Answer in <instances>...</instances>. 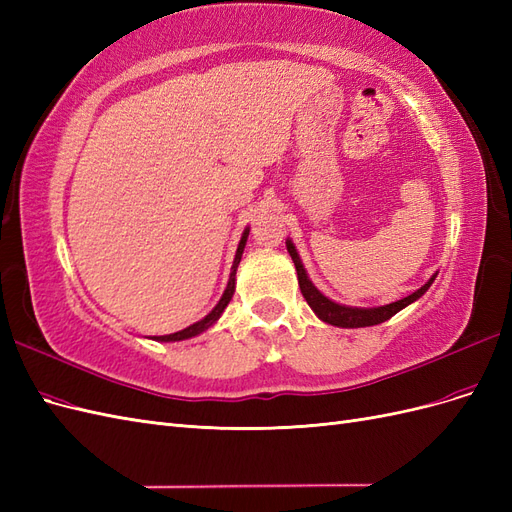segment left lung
I'll return each instance as SVG.
<instances>
[{"label":"left lung","instance_id":"obj_1","mask_svg":"<svg viewBox=\"0 0 512 512\" xmlns=\"http://www.w3.org/2000/svg\"><path fill=\"white\" fill-rule=\"evenodd\" d=\"M286 250L294 262V267H297V275H299V288H301V294L305 297L307 305L312 307V312L327 324H333V327H339V329H361V327H374V324H380L384 320L393 318L397 312H401V309L408 307L410 303L418 301L423 297V294L429 290V286L433 284V280H436L438 273H433L429 280L414 290L412 294H408V297L399 299V301H393V303H386V305H378V307H352V305H342V303H335L331 301L329 297H324V294L312 284V280H309V275L303 267L301 262V256L297 252V247H294V243L290 239H286Z\"/></svg>","mask_w":512,"mask_h":512}]
</instances>
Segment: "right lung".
Listing matches in <instances>:
<instances>
[{"label": "right lung", "mask_w": 512, "mask_h": 512, "mask_svg": "<svg viewBox=\"0 0 512 512\" xmlns=\"http://www.w3.org/2000/svg\"><path fill=\"white\" fill-rule=\"evenodd\" d=\"M247 235H250V228L243 230L241 235V241L237 245V254H235V260H232V267H230V275H228V284H226V290L222 294V299L218 301V305H215L211 312L203 318L198 320L194 324H190V327H185L183 331H177V333H170V335H156L151 337L153 342H183V339H190V337H196L200 333H205L207 329H211L215 322L220 320V316L224 314V309L228 307L232 294H235V284H237V267L241 262V256H243V250H245V243H247Z\"/></svg>", "instance_id": "right-lung-1"}]
</instances>
